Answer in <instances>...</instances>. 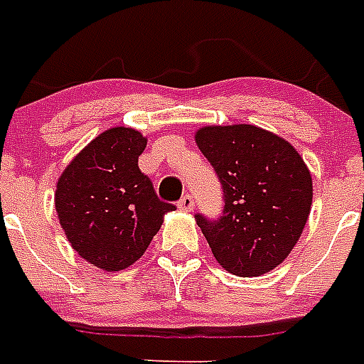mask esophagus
Returning a JSON list of instances; mask_svg holds the SVG:
<instances>
[{"label":"esophagus","instance_id":"obj_1","mask_svg":"<svg viewBox=\"0 0 364 364\" xmlns=\"http://www.w3.org/2000/svg\"><path fill=\"white\" fill-rule=\"evenodd\" d=\"M178 208H180V210H184V212L193 210V199H191V196L182 197V199L178 200Z\"/></svg>","mask_w":364,"mask_h":364}]
</instances>
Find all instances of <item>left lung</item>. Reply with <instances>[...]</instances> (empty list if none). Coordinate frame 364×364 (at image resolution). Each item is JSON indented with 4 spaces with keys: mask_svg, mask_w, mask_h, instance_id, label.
<instances>
[{
    "mask_svg": "<svg viewBox=\"0 0 364 364\" xmlns=\"http://www.w3.org/2000/svg\"><path fill=\"white\" fill-rule=\"evenodd\" d=\"M196 142L216 168L225 206L218 222L196 216L212 254L252 278L284 263L312 208V174L291 142L250 124L205 126Z\"/></svg>",
    "mask_w": 364,
    "mask_h": 364,
    "instance_id": "obj_1",
    "label": "left lung"
}]
</instances>
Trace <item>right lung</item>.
<instances>
[{"label": "right lung", "instance_id": "obj_1", "mask_svg": "<svg viewBox=\"0 0 364 364\" xmlns=\"http://www.w3.org/2000/svg\"><path fill=\"white\" fill-rule=\"evenodd\" d=\"M146 136L110 127L88 142L58 178L54 205L71 248L105 272L141 259L174 205L159 200L139 156Z\"/></svg>", "mask_w": 364, "mask_h": 364}]
</instances>
